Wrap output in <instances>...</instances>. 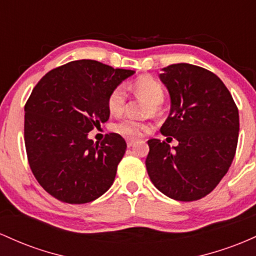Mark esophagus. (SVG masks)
Here are the masks:
<instances>
[{
	"mask_svg": "<svg viewBox=\"0 0 256 256\" xmlns=\"http://www.w3.org/2000/svg\"><path fill=\"white\" fill-rule=\"evenodd\" d=\"M136 139H127V146L128 148H132L133 145H136Z\"/></svg>",
	"mask_w": 256,
	"mask_h": 256,
	"instance_id": "34e87169",
	"label": "esophagus"
}]
</instances>
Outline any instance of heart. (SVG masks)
Returning a JSON list of instances; mask_svg holds the SVG:
<instances>
[{"mask_svg":"<svg viewBox=\"0 0 256 256\" xmlns=\"http://www.w3.org/2000/svg\"><path fill=\"white\" fill-rule=\"evenodd\" d=\"M133 90L140 96H145L148 102L154 105L156 110L157 106L160 105L164 100V90L158 81L148 76H142L136 80L133 83ZM126 102H127V93L123 86H117L114 90L111 92L108 98V111L114 114H120L124 108ZM148 126L145 123L139 122V120L133 118H123L118 120L114 126V130L123 136L128 138H139L142 136L145 132H148Z\"/></svg>","mask_w":256,"mask_h":256,"instance_id":"obj_1","label":"heart"}]
</instances>
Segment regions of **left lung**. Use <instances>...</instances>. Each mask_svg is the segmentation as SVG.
<instances>
[{"label": "left lung", "instance_id": "left-lung-1", "mask_svg": "<svg viewBox=\"0 0 256 256\" xmlns=\"http://www.w3.org/2000/svg\"><path fill=\"white\" fill-rule=\"evenodd\" d=\"M160 78L170 96V114L160 127L179 145L150 139L146 169L152 184L182 202L210 194L228 173L236 154L240 116L216 74L191 64L162 68Z\"/></svg>", "mask_w": 256, "mask_h": 256}]
</instances>
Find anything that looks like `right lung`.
Masks as SVG:
<instances>
[{
  "mask_svg": "<svg viewBox=\"0 0 256 256\" xmlns=\"http://www.w3.org/2000/svg\"><path fill=\"white\" fill-rule=\"evenodd\" d=\"M134 72L74 60L46 74L32 90L24 108L28 164L56 200L88 203L114 184L127 144L116 133L94 142L88 133L108 120V96Z\"/></svg>",
  "mask_w": 256,
  "mask_h": 256,
  "instance_id": "add662e5",
  "label": "right lung"
}]
</instances>
